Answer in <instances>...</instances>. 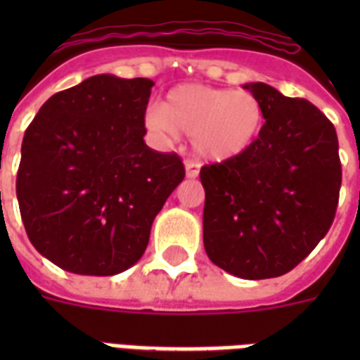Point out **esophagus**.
<instances>
[{
  "instance_id": "1",
  "label": "esophagus",
  "mask_w": 360,
  "mask_h": 360,
  "mask_svg": "<svg viewBox=\"0 0 360 360\" xmlns=\"http://www.w3.org/2000/svg\"><path fill=\"white\" fill-rule=\"evenodd\" d=\"M185 169L186 177H188V179H194V177H198V174H200V164L194 162V160H186Z\"/></svg>"
}]
</instances>
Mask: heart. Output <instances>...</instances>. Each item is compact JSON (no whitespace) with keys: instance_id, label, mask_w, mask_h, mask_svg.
<instances>
[{"instance_id":"obj_1","label":"heart","mask_w":360,"mask_h":360,"mask_svg":"<svg viewBox=\"0 0 360 360\" xmlns=\"http://www.w3.org/2000/svg\"><path fill=\"white\" fill-rule=\"evenodd\" d=\"M143 124L160 141L175 140L179 132L192 136L200 158L224 162L245 153L263 124L262 103L248 91L219 87H174L164 106H149Z\"/></svg>"}]
</instances>
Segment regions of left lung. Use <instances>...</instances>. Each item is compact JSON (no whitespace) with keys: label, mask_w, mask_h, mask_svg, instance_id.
I'll use <instances>...</instances> for the list:
<instances>
[{"label":"left lung","mask_w":360,"mask_h":360,"mask_svg":"<svg viewBox=\"0 0 360 360\" xmlns=\"http://www.w3.org/2000/svg\"><path fill=\"white\" fill-rule=\"evenodd\" d=\"M259 134L245 153L200 169L203 246L226 273L274 278L297 267L329 231L342 185L335 124L307 98L254 82Z\"/></svg>","instance_id":"8db88e82"}]
</instances>
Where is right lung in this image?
<instances>
[{
    "instance_id": "obj_1",
    "label": "right lung",
    "mask_w": 360,
    "mask_h": 360,
    "mask_svg": "<svg viewBox=\"0 0 360 360\" xmlns=\"http://www.w3.org/2000/svg\"><path fill=\"white\" fill-rule=\"evenodd\" d=\"M155 82L97 75L42 104L25 129L16 198L31 245L75 274L112 276L147 248L185 166L146 146Z\"/></svg>"
}]
</instances>
